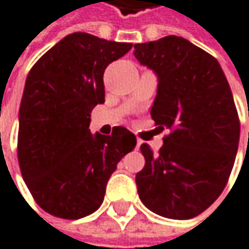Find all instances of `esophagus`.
Returning <instances> with one entry per match:
<instances>
[{
  "instance_id": "34e87169",
  "label": "esophagus",
  "mask_w": 249,
  "mask_h": 249,
  "mask_svg": "<svg viewBox=\"0 0 249 249\" xmlns=\"http://www.w3.org/2000/svg\"><path fill=\"white\" fill-rule=\"evenodd\" d=\"M142 143H143V142H142L140 139H137V149H139V147L142 146Z\"/></svg>"
}]
</instances>
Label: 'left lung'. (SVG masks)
<instances>
[{"label": "left lung", "mask_w": 249, "mask_h": 249, "mask_svg": "<svg viewBox=\"0 0 249 249\" xmlns=\"http://www.w3.org/2000/svg\"><path fill=\"white\" fill-rule=\"evenodd\" d=\"M134 56L158 76L150 115L156 130L170 131L158 153L140 146V201L158 215L193 218L220 196L235 164L241 124L232 91L217 59L181 36L136 44Z\"/></svg>", "instance_id": "8db88e82"}]
</instances>
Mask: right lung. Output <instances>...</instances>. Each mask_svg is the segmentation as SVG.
<instances>
[{"mask_svg": "<svg viewBox=\"0 0 249 249\" xmlns=\"http://www.w3.org/2000/svg\"><path fill=\"white\" fill-rule=\"evenodd\" d=\"M131 47L73 32L28 73L17 158L35 202L51 215L78 220L94 213L118 162L136 147L124 127L112 136L90 133L91 110L105 103V69Z\"/></svg>", "mask_w": 249, "mask_h": 249, "instance_id": "obj_1", "label": "right lung"}]
</instances>
